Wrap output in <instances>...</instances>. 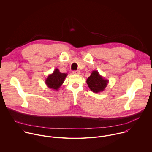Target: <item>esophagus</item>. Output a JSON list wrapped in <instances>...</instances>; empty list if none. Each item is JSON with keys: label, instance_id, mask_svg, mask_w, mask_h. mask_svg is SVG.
I'll use <instances>...</instances> for the list:
<instances>
[{"label": "esophagus", "instance_id": "1", "mask_svg": "<svg viewBox=\"0 0 152 152\" xmlns=\"http://www.w3.org/2000/svg\"><path fill=\"white\" fill-rule=\"evenodd\" d=\"M72 74H75V75H80V71H73Z\"/></svg>", "mask_w": 152, "mask_h": 152}]
</instances>
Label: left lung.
Masks as SVG:
<instances>
[{"instance_id":"left-lung-1","label":"left lung","mask_w":152,"mask_h":152,"mask_svg":"<svg viewBox=\"0 0 152 152\" xmlns=\"http://www.w3.org/2000/svg\"><path fill=\"white\" fill-rule=\"evenodd\" d=\"M108 83V80L101 75L96 70L93 71L91 75L87 79L88 86L95 93L104 91Z\"/></svg>"}]
</instances>
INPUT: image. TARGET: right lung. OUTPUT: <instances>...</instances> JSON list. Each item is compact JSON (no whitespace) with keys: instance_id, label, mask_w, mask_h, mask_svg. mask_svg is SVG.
<instances>
[{"instance_id":"obj_1","label":"right lung","mask_w":152,"mask_h":152,"mask_svg":"<svg viewBox=\"0 0 152 152\" xmlns=\"http://www.w3.org/2000/svg\"><path fill=\"white\" fill-rule=\"evenodd\" d=\"M68 74L61 73L58 68H56L53 72L49 74L45 80V83L50 89L58 91L64 82Z\"/></svg>"}]
</instances>
